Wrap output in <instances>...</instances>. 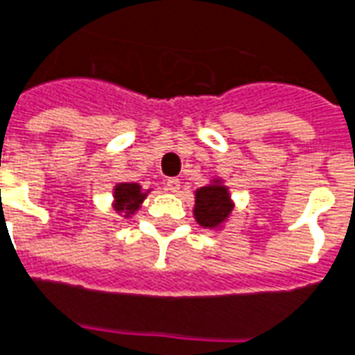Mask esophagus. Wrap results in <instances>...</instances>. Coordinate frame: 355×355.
<instances>
[{
    "label": "esophagus",
    "instance_id": "1",
    "mask_svg": "<svg viewBox=\"0 0 355 355\" xmlns=\"http://www.w3.org/2000/svg\"><path fill=\"white\" fill-rule=\"evenodd\" d=\"M166 189L170 193L180 191V180H178V178H168V180H166Z\"/></svg>",
    "mask_w": 355,
    "mask_h": 355
}]
</instances>
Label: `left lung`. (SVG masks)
I'll list each match as a JSON object with an SVG mask.
<instances>
[{"label": "left lung", "instance_id": "obj_1", "mask_svg": "<svg viewBox=\"0 0 355 355\" xmlns=\"http://www.w3.org/2000/svg\"><path fill=\"white\" fill-rule=\"evenodd\" d=\"M234 210V202L230 199L228 187L220 180H214L210 185H205L195 191V220L202 228H218Z\"/></svg>", "mask_w": 355, "mask_h": 355}]
</instances>
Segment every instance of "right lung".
Wrapping results in <instances>:
<instances>
[{"label":"right lung","instance_id":"1","mask_svg":"<svg viewBox=\"0 0 355 355\" xmlns=\"http://www.w3.org/2000/svg\"><path fill=\"white\" fill-rule=\"evenodd\" d=\"M146 193H143L139 183H117L114 189V209L119 214H125V218L129 214H133L135 210H139L141 202L145 201Z\"/></svg>","mask_w":355,"mask_h":355}]
</instances>
